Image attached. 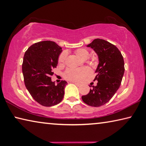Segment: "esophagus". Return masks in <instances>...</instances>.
I'll use <instances>...</instances> for the list:
<instances>
[{
	"label": "esophagus",
	"instance_id": "esophagus-1",
	"mask_svg": "<svg viewBox=\"0 0 146 146\" xmlns=\"http://www.w3.org/2000/svg\"><path fill=\"white\" fill-rule=\"evenodd\" d=\"M75 84H76V85H77V86H81V84H79V83H75Z\"/></svg>",
	"mask_w": 146,
	"mask_h": 146
}]
</instances>
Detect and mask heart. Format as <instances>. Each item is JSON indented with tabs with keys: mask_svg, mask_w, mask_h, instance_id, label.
<instances>
[{
	"mask_svg": "<svg viewBox=\"0 0 146 146\" xmlns=\"http://www.w3.org/2000/svg\"><path fill=\"white\" fill-rule=\"evenodd\" d=\"M75 54L78 57L82 60L87 59L89 56V51L86 48H78L75 50ZM66 53L62 52L59 56V64H63L66 58ZM90 70L88 68L81 69H68L64 73V77L66 79L73 82H79L86 76L89 75Z\"/></svg>",
	"mask_w": 146,
	"mask_h": 146,
	"instance_id": "b5f03b06",
	"label": "heart"
}]
</instances>
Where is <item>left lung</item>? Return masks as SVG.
Returning a JSON list of instances; mask_svg holds the SVG:
<instances>
[{
	"label": "left lung",
	"instance_id": "1",
	"mask_svg": "<svg viewBox=\"0 0 146 146\" xmlns=\"http://www.w3.org/2000/svg\"><path fill=\"white\" fill-rule=\"evenodd\" d=\"M87 47L98 56L94 79L98 82L82 99L87 105L98 107L108 102L119 89L125 71L124 60L118 48L107 41L96 39Z\"/></svg>",
	"mask_w": 146,
	"mask_h": 146
}]
</instances>
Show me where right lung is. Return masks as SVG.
Masks as SVG:
<instances>
[{
  "instance_id": "add662e5",
  "label": "right lung",
  "mask_w": 146,
  "mask_h": 146,
  "mask_svg": "<svg viewBox=\"0 0 146 146\" xmlns=\"http://www.w3.org/2000/svg\"><path fill=\"white\" fill-rule=\"evenodd\" d=\"M62 52V47L54 41H43L33 44L25 53L22 65L25 84L34 100L43 106H54L63 99L68 82L64 80L56 85L50 78Z\"/></svg>"
}]
</instances>
